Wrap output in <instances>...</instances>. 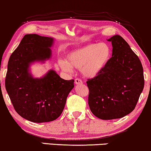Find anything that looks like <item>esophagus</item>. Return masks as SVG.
Masks as SVG:
<instances>
[{
    "instance_id": "obj_1",
    "label": "esophagus",
    "mask_w": 151,
    "mask_h": 151,
    "mask_svg": "<svg viewBox=\"0 0 151 151\" xmlns=\"http://www.w3.org/2000/svg\"><path fill=\"white\" fill-rule=\"evenodd\" d=\"M75 84L76 85H81L83 83V81L81 79H80V78H76V79L75 80Z\"/></svg>"
}]
</instances>
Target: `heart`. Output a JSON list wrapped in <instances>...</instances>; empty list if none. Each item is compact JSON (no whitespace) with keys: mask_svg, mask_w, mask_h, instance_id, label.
Listing matches in <instances>:
<instances>
[{"mask_svg":"<svg viewBox=\"0 0 151 151\" xmlns=\"http://www.w3.org/2000/svg\"><path fill=\"white\" fill-rule=\"evenodd\" d=\"M111 57V48L107 43H90L69 52L66 61H59L61 68L70 72L72 68L81 69L86 77L92 78L103 70Z\"/></svg>","mask_w":151,"mask_h":151,"instance_id":"obj_1","label":"heart"}]
</instances>
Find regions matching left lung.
<instances>
[{
  "label": "left lung",
  "instance_id": "1",
  "mask_svg": "<svg viewBox=\"0 0 151 151\" xmlns=\"http://www.w3.org/2000/svg\"><path fill=\"white\" fill-rule=\"evenodd\" d=\"M112 57L101 73L88 78V104L102 120L120 118L133 111L144 89L143 67L137 55L120 35L108 40Z\"/></svg>",
  "mask_w": 151,
  "mask_h": 151
}]
</instances>
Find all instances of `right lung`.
I'll return each mask as SVG.
<instances>
[{
  "instance_id": "add662e5",
  "label": "right lung",
  "mask_w": 151,
  "mask_h": 151,
  "mask_svg": "<svg viewBox=\"0 0 151 151\" xmlns=\"http://www.w3.org/2000/svg\"><path fill=\"white\" fill-rule=\"evenodd\" d=\"M52 42V37L25 35L8 61L6 90L17 113L33 122L59 117L74 88V79H63L54 70L41 78H34L29 73L30 63L50 58Z\"/></svg>"
}]
</instances>
